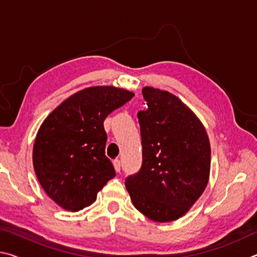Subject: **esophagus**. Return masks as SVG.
Returning <instances> with one entry per match:
<instances>
[{"label":"esophagus","mask_w":257,"mask_h":257,"mask_svg":"<svg viewBox=\"0 0 257 257\" xmlns=\"http://www.w3.org/2000/svg\"><path fill=\"white\" fill-rule=\"evenodd\" d=\"M113 165H114V169L116 172H120V169H121V162L120 160H114L113 161Z\"/></svg>","instance_id":"1"}]
</instances>
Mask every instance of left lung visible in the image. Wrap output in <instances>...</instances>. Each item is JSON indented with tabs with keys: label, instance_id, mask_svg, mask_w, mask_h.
<instances>
[{
	"label": "left lung",
	"instance_id": "left-lung-1",
	"mask_svg": "<svg viewBox=\"0 0 257 257\" xmlns=\"http://www.w3.org/2000/svg\"><path fill=\"white\" fill-rule=\"evenodd\" d=\"M147 108L139 111L143 163L125 179L139 212L155 222L185 215L206 188L211 146L206 130L176 95L143 88Z\"/></svg>",
	"mask_w": 257,
	"mask_h": 257
}]
</instances>
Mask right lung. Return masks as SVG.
Returning a JSON list of instances; mask_svg holds the SVG:
<instances>
[{
	"instance_id": "add662e5",
	"label": "right lung",
	"mask_w": 257,
	"mask_h": 257,
	"mask_svg": "<svg viewBox=\"0 0 257 257\" xmlns=\"http://www.w3.org/2000/svg\"><path fill=\"white\" fill-rule=\"evenodd\" d=\"M133 97L134 93L113 86L88 87L61 103L38 129L35 172L45 193L64 210L89 206L115 176L105 156L103 122Z\"/></svg>"
}]
</instances>
